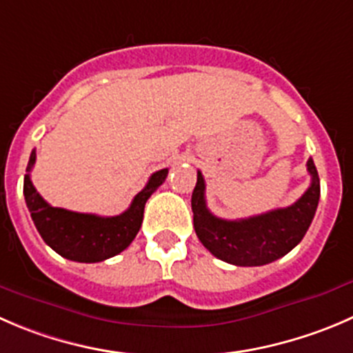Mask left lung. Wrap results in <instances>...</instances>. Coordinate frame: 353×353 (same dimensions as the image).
<instances>
[{
  "instance_id": "1",
  "label": "left lung",
  "mask_w": 353,
  "mask_h": 353,
  "mask_svg": "<svg viewBox=\"0 0 353 353\" xmlns=\"http://www.w3.org/2000/svg\"><path fill=\"white\" fill-rule=\"evenodd\" d=\"M310 186L293 205L239 221L219 219L207 208L205 179L198 170L191 196L193 225L201 245L214 256L241 268L265 265L292 252L303 239L321 196V183L314 160H307Z\"/></svg>"
}]
</instances>
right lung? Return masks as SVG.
<instances>
[{
  "mask_svg": "<svg viewBox=\"0 0 353 353\" xmlns=\"http://www.w3.org/2000/svg\"><path fill=\"white\" fill-rule=\"evenodd\" d=\"M36 162V152L30 153L27 174L23 177V196L34 225L41 238L58 255L74 262H101L124 252L138 234L143 222L145 203L157 188L165 181L169 169L152 174L146 186L132 200L131 207L115 217H100L94 214H79L65 208L51 207L37 193L30 181V170Z\"/></svg>",
  "mask_w": 353,
  "mask_h": 353,
  "instance_id": "1",
  "label": "right lung"
}]
</instances>
